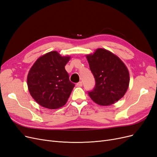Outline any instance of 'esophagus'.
I'll return each mask as SVG.
<instances>
[{
  "mask_svg": "<svg viewBox=\"0 0 157 157\" xmlns=\"http://www.w3.org/2000/svg\"><path fill=\"white\" fill-rule=\"evenodd\" d=\"M76 85L78 86V87H82V86L83 85V83H82V82H79L76 84Z\"/></svg>",
  "mask_w": 157,
  "mask_h": 157,
  "instance_id": "1",
  "label": "esophagus"
}]
</instances>
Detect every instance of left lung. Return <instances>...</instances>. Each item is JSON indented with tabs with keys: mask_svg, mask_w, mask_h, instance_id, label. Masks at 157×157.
Listing matches in <instances>:
<instances>
[{
	"mask_svg": "<svg viewBox=\"0 0 157 157\" xmlns=\"http://www.w3.org/2000/svg\"><path fill=\"white\" fill-rule=\"evenodd\" d=\"M95 85L88 94L94 102L109 105L122 98L129 85V73L121 60L107 50L98 49L87 56Z\"/></svg>",
	"mask_w": 157,
	"mask_h": 157,
	"instance_id": "8db88e82",
	"label": "left lung"
}]
</instances>
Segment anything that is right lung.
<instances>
[{
	"label": "right lung",
	"mask_w": 157,
	"mask_h": 157,
	"mask_svg": "<svg viewBox=\"0 0 157 157\" xmlns=\"http://www.w3.org/2000/svg\"><path fill=\"white\" fill-rule=\"evenodd\" d=\"M69 59L70 57L51 52L40 57L30 70L27 76L29 93L43 107L57 109L67 103L75 86L64 68Z\"/></svg>",
	"instance_id": "add662e5"
}]
</instances>
